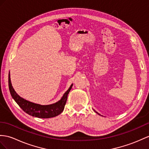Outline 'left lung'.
Instances as JSON below:
<instances>
[{"label": "left lung", "instance_id": "1", "mask_svg": "<svg viewBox=\"0 0 149 149\" xmlns=\"http://www.w3.org/2000/svg\"><path fill=\"white\" fill-rule=\"evenodd\" d=\"M97 113H98V112H97ZM98 114H99V113H98Z\"/></svg>", "mask_w": 149, "mask_h": 149}]
</instances>
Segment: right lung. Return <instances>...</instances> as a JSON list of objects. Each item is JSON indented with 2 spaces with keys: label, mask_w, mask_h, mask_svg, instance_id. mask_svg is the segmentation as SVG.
<instances>
[{
  "label": "right lung",
  "mask_w": 149,
  "mask_h": 149,
  "mask_svg": "<svg viewBox=\"0 0 149 149\" xmlns=\"http://www.w3.org/2000/svg\"><path fill=\"white\" fill-rule=\"evenodd\" d=\"M9 88L12 97L16 102L19 105V106L22 109L32 116L39 118H50L57 116L62 112L64 109L65 104L66 103L68 95L72 86V84L70 86L67 91L64 93L63 97L57 102L50 104L42 106L37 104H35L25 100L17 95L15 90H14L10 82V74H9Z\"/></svg>",
  "instance_id": "1"
}]
</instances>
